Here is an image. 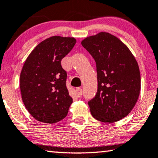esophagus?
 Instances as JSON below:
<instances>
[{
    "instance_id": "esophagus-1",
    "label": "esophagus",
    "mask_w": 158,
    "mask_h": 158,
    "mask_svg": "<svg viewBox=\"0 0 158 158\" xmlns=\"http://www.w3.org/2000/svg\"><path fill=\"white\" fill-rule=\"evenodd\" d=\"M76 94L77 97H81L83 95V90L81 88H76Z\"/></svg>"
}]
</instances>
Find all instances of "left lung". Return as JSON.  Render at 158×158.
<instances>
[{
    "instance_id": "8db88e82",
    "label": "left lung",
    "mask_w": 158,
    "mask_h": 158,
    "mask_svg": "<svg viewBox=\"0 0 158 158\" xmlns=\"http://www.w3.org/2000/svg\"><path fill=\"white\" fill-rule=\"evenodd\" d=\"M81 44L96 64L98 90L88 103L90 113L102 122L119 121L139 98L141 77L137 60L119 39L107 32L88 36Z\"/></svg>"
}]
</instances>
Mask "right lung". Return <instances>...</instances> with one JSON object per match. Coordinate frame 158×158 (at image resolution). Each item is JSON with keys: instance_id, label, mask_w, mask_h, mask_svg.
<instances>
[{"instance_id": "1", "label": "right lung", "mask_w": 158, "mask_h": 158, "mask_svg": "<svg viewBox=\"0 0 158 158\" xmlns=\"http://www.w3.org/2000/svg\"><path fill=\"white\" fill-rule=\"evenodd\" d=\"M75 43L73 37L52 36L40 43L26 60L20 75L21 98L37 121L55 124L68 115L73 98L61 60Z\"/></svg>"}]
</instances>
